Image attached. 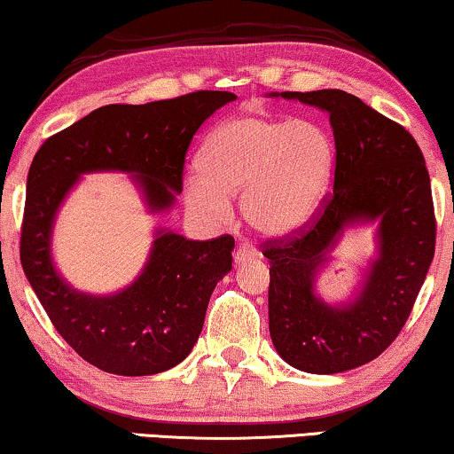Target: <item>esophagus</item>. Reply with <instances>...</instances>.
Instances as JSON below:
<instances>
[{"instance_id": "esophagus-1", "label": "esophagus", "mask_w": 454, "mask_h": 454, "mask_svg": "<svg viewBox=\"0 0 454 454\" xmlns=\"http://www.w3.org/2000/svg\"><path fill=\"white\" fill-rule=\"evenodd\" d=\"M252 258H258V252L254 250V247L247 246V244H241L238 250H235V254H233L235 264H241V262H246V260H252Z\"/></svg>"}]
</instances>
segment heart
Wrapping results in <instances>:
<instances>
[{"label":"heart","instance_id":"heart-1","mask_svg":"<svg viewBox=\"0 0 454 454\" xmlns=\"http://www.w3.org/2000/svg\"><path fill=\"white\" fill-rule=\"evenodd\" d=\"M333 167V140L316 121L244 114L204 140L198 173L185 179V207L204 221H223L229 198L241 196L247 227L287 238L316 215Z\"/></svg>","mask_w":454,"mask_h":454}]
</instances>
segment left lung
Returning a JSON list of instances; mask_svg holds the SVG:
<instances>
[{
  "label": "left lung",
  "instance_id": "1",
  "mask_svg": "<svg viewBox=\"0 0 454 454\" xmlns=\"http://www.w3.org/2000/svg\"><path fill=\"white\" fill-rule=\"evenodd\" d=\"M281 97L326 111L337 165L333 194L312 225L264 244L270 339L294 368L339 374L380 356L411 314L436 247L430 176L413 136L362 98L337 89ZM374 220L379 256L363 289L349 304H326L315 275L345 228Z\"/></svg>",
  "mask_w": 454,
  "mask_h": 454
}]
</instances>
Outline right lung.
Returning <instances> with one entry per match:
<instances>
[{
	"label": "right lung",
	"instance_id": "obj_1",
	"mask_svg": "<svg viewBox=\"0 0 454 454\" xmlns=\"http://www.w3.org/2000/svg\"><path fill=\"white\" fill-rule=\"evenodd\" d=\"M235 98L227 90H198L146 105H105L36 151L27 179L20 262L55 331L95 368L151 376L184 362L202 331L213 289L231 270L235 239L194 241L157 229L138 278L117 294L90 295L55 269V215L80 176L92 171L132 173L151 213L171 208L192 138Z\"/></svg>",
	"mask_w": 454,
	"mask_h": 454
}]
</instances>
